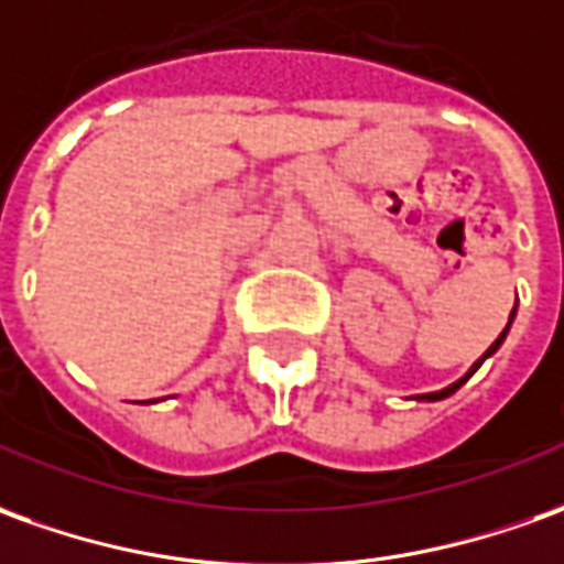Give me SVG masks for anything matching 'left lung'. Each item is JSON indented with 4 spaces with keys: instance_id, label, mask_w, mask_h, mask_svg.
Instances as JSON below:
<instances>
[{
    "instance_id": "obj_1",
    "label": "left lung",
    "mask_w": 564,
    "mask_h": 564,
    "mask_svg": "<svg viewBox=\"0 0 564 564\" xmlns=\"http://www.w3.org/2000/svg\"><path fill=\"white\" fill-rule=\"evenodd\" d=\"M516 304H519V301H516ZM512 316H516V306H512V313H510V322H507V328H503V332H500V337H497V340H495V344H491V347L485 349V352H482V359H476V362L469 365V371H467V375H464V378H460V380H454V383H448V387H445V390H438V393H423V395H414V399H417V402H438V399H448V395H452V393H457V390H460V387H464V383H467V380L473 378V375H476V371H479V365H482L485 359H491V356H495L497 349H500V344H503V340H507V332H510Z\"/></svg>"
}]
</instances>
